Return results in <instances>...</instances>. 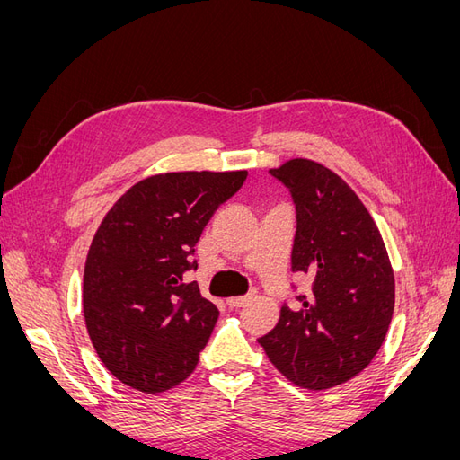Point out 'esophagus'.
I'll list each match as a JSON object with an SVG mask.
<instances>
[{
  "instance_id": "1",
  "label": "esophagus",
  "mask_w": 460,
  "mask_h": 460,
  "mask_svg": "<svg viewBox=\"0 0 460 460\" xmlns=\"http://www.w3.org/2000/svg\"><path fill=\"white\" fill-rule=\"evenodd\" d=\"M255 297V291H249V294H245V296H240V297H230L228 299V305L232 309H240V307H243L245 303H249Z\"/></svg>"
}]
</instances>
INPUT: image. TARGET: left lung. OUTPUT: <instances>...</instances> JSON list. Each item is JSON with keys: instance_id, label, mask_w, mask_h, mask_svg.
I'll return each instance as SVG.
<instances>
[{"instance_id": "8db88e82", "label": "left lung", "mask_w": 460, "mask_h": 460, "mask_svg": "<svg viewBox=\"0 0 460 460\" xmlns=\"http://www.w3.org/2000/svg\"><path fill=\"white\" fill-rule=\"evenodd\" d=\"M269 172L296 205L291 270L311 276V294L296 296V307L284 303L259 343L288 380L328 389L363 372L382 347L395 305L394 270L367 207L336 172L309 159Z\"/></svg>"}]
</instances>
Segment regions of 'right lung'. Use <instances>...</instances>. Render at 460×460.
Listing matches in <instances>:
<instances>
[{
	"label": "right lung",
	"mask_w": 460,
	"mask_h": 460,
	"mask_svg": "<svg viewBox=\"0 0 460 460\" xmlns=\"http://www.w3.org/2000/svg\"><path fill=\"white\" fill-rule=\"evenodd\" d=\"M247 178L169 172L132 186L105 215L84 269V318L107 370L137 392L161 394L196 368L218 309L186 284L201 232Z\"/></svg>",
	"instance_id": "obj_1"
}]
</instances>
